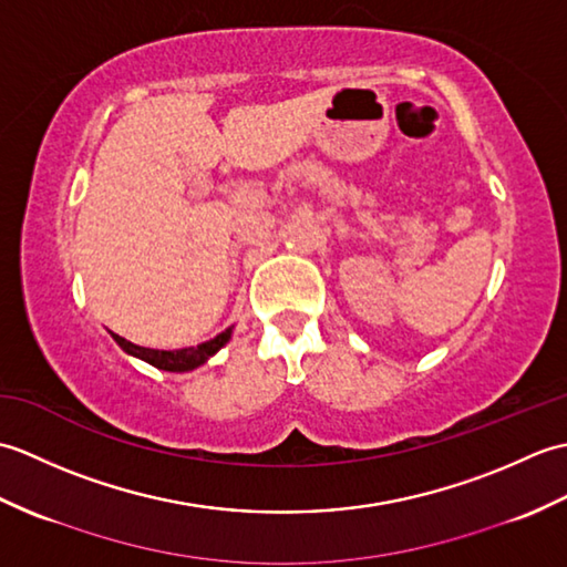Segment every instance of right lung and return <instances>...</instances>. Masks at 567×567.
I'll return each mask as SVG.
<instances>
[{
	"mask_svg": "<svg viewBox=\"0 0 567 567\" xmlns=\"http://www.w3.org/2000/svg\"><path fill=\"white\" fill-rule=\"evenodd\" d=\"M112 339L122 346L128 355L146 360V363H151L153 368H161L167 372H187V370L199 368L202 363H207V360L216 351H219V348H224L228 343V339H231V329H226L219 336H214L212 341H204V343L192 346V348H179V351H155V348H143V346H136V343L122 339L118 333H112Z\"/></svg>",
	"mask_w": 567,
	"mask_h": 567,
	"instance_id": "1",
	"label": "right lung"
}]
</instances>
